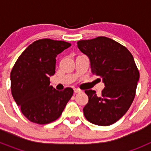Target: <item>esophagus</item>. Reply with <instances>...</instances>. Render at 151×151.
<instances>
[{
  "label": "esophagus",
  "mask_w": 151,
  "mask_h": 151,
  "mask_svg": "<svg viewBox=\"0 0 151 151\" xmlns=\"http://www.w3.org/2000/svg\"><path fill=\"white\" fill-rule=\"evenodd\" d=\"M81 91H82L79 90V89L74 88V93H76H76H80Z\"/></svg>",
  "instance_id": "esophagus-1"
}]
</instances>
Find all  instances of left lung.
<instances>
[{
  "label": "left lung",
  "mask_w": 151,
  "mask_h": 151,
  "mask_svg": "<svg viewBox=\"0 0 151 151\" xmlns=\"http://www.w3.org/2000/svg\"><path fill=\"white\" fill-rule=\"evenodd\" d=\"M77 45L89 58L92 73L105 85L101 96L95 91H85L88 102L84 115L94 125L115 123L128 111L135 95L139 72L134 57L125 47L103 36L78 41Z\"/></svg>",
  "instance_id": "8db88e82"
}]
</instances>
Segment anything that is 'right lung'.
<instances>
[{"mask_svg":"<svg viewBox=\"0 0 151 151\" xmlns=\"http://www.w3.org/2000/svg\"><path fill=\"white\" fill-rule=\"evenodd\" d=\"M71 44L40 39L31 44L16 62L10 73L13 99L31 122L47 124L59 118L73 94L71 88L57 91L50 85L55 74L56 57Z\"/></svg>","mask_w":151,"mask_h":151,"instance_id":"obj_1","label":"right lung"}]
</instances>
